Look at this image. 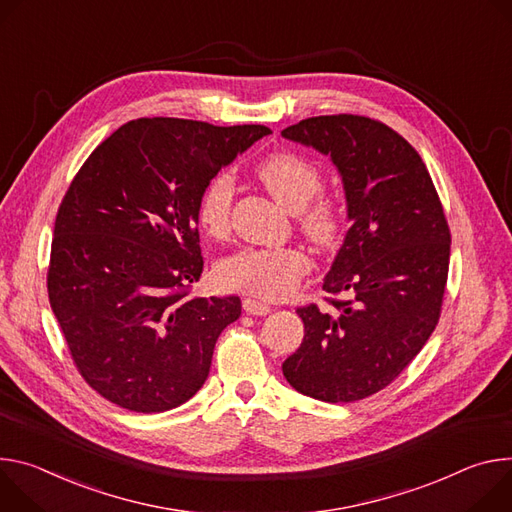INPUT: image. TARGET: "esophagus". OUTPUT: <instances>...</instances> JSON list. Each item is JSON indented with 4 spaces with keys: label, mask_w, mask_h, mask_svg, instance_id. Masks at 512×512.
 Listing matches in <instances>:
<instances>
[{
    "label": "esophagus",
    "mask_w": 512,
    "mask_h": 512,
    "mask_svg": "<svg viewBox=\"0 0 512 512\" xmlns=\"http://www.w3.org/2000/svg\"><path fill=\"white\" fill-rule=\"evenodd\" d=\"M242 307L250 315H268L270 313V305L264 301H256V299H244Z\"/></svg>",
    "instance_id": "esophagus-1"
}]
</instances>
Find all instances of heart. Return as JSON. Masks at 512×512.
I'll use <instances>...</instances> for the list:
<instances>
[{
    "instance_id": "obj_1",
    "label": "heart",
    "mask_w": 512,
    "mask_h": 512,
    "mask_svg": "<svg viewBox=\"0 0 512 512\" xmlns=\"http://www.w3.org/2000/svg\"><path fill=\"white\" fill-rule=\"evenodd\" d=\"M256 173L280 205L301 213V227L313 244L327 248L337 240L342 213L329 195L317 193L321 173L309 158L297 152H274L258 164ZM234 191V179L225 170L205 183L197 203V219L209 236L219 238L230 227ZM309 270L311 260L301 248L250 246L221 258L215 274L227 289L280 299L293 293Z\"/></svg>"
}]
</instances>
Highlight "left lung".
<instances>
[{"label":"left lung","instance_id":"obj_1","mask_svg":"<svg viewBox=\"0 0 512 512\" xmlns=\"http://www.w3.org/2000/svg\"><path fill=\"white\" fill-rule=\"evenodd\" d=\"M282 136L331 156L344 181L348 219L323 291L299 307L301 348L282 374L301 394L354 403L399 376L427 344L449 270V225L419 152L386 124L337 113L301 120Z\"/></svg>","mask_w":512,"mask_h":512}]
</instances>
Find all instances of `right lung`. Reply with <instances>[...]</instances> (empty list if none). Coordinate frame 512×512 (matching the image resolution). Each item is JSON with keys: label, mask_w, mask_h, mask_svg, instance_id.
Wrapping results in <instances>:
<instances>
[{"label": "right lung", "mask_w": 512, "mask_h": 512, "mask_svg": "<svg viewBox=\"0 0 512 512\" xmlns=\"http://www.w3.org/2000/svg\"><path fill=\"white\" fill-rule=\"evenodd\" d=\"M266 126L140 118L83 162L56 213L46 287L83 380L136 413L183 403L209 376L240 297H191L203 272L205 183Z\"/></svg>", "instance_id": "1"}]
</instances>
